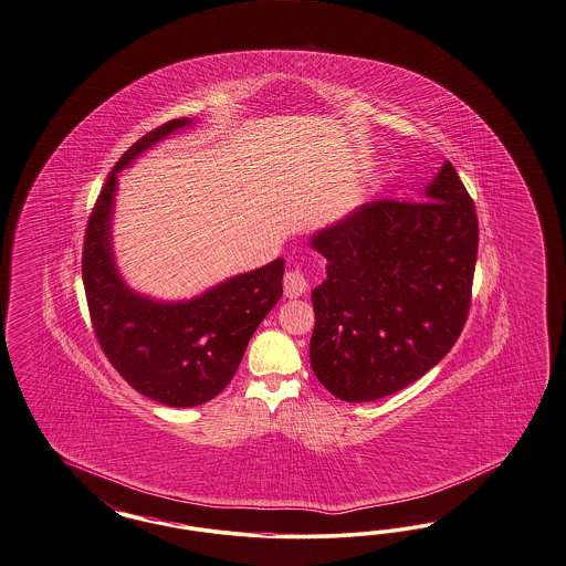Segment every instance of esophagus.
I'll list each match as a JSON object with an SVG mask.
<instances>
[{"label":"esophagus","instance_id":"obj_1","mask_svg":"<svg viewBox=\"0 0 566 566\" xmlns=\"http://www.w3.org/2000/svg\"><path fill=\"white\" fill-rule=\"evenodd\" d=\"M310 282L305 277V273L298 272V270H291V272L284 273V294L289 298H296L301 294L307 291Z\"/></svg>","mask_w":566,"mask_h":566}]
</instances>
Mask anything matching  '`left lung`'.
<instances>
[{
	"mask_svg": "<svg viewBox=\"0 0 566 566\" xmlns=\"http://www.w3.org/2000/svg\"><path fill=\"white\" fill-rule=\"evenodd\" d=\"M476 244L474 205L449 160L418 202L361 205L313 232L310 247L326 259L312 291L317 380L364 403L437 366L467 322Z\"/></svg>",
	"mask_w": 566,
	"mask_h": 566,
	"instance_id": "8db88e82",
	"label": "left lung"
}]
</instances>
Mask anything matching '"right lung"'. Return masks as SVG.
<instances>
[{
    "label": "right lung",
    "instance_id": "add662e5",
    "mask_svg": "<svg viewBox=\"0 0 566 566\" xmlns=\"http://www.w3.org/2000/svg\"><path fill=\"white\" fill-rule=\"evenodd\" d=\"M192 125L195 118L169 120L118 158L83 244V284L102 352L137 392L169 408L202 406L228 387L256 326L280 301L284 275L277 256L181 301L137 293L125 282L113 247L118 174Z\"/></svg>",
    "mask_w": 566,
    "mask_h": 566
}]
</instances>
